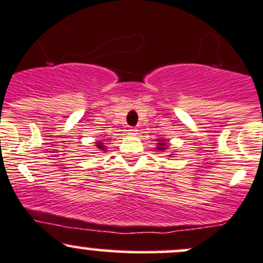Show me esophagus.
I'll return each instance as SVG.
<instances>
[{
  "instance_id": "obj_1",
  "label": "esophagus",
  "mask_w": 263,
  "mask_h": 263,
  "mask_svg": "<svg viewBox=\"0 0 263 263\" xmlns=\"http://www.w3.org/2000/svg\"><path fill=\"white\" fill-rule=\"evenodd\" d=\"M127 134L131 135V136H135V135L137 134V129L135 128V127H128V129H127Z\"/></svg>"
}]
</instances>
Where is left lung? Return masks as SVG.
I'll return each instance as SVG.
<instances>
[{
	"label": "left lung",
	"mask_w": 263,
	"mask_h": 263,
	"mask_svg": "<svg viewBox=\"0 0 263 263\" xmlns=\"http://www.w3.org/2000/svg\"><path fill=\"white\" fill-rule=\"evenodd\" d=\"M168 140H164V138H160V140H157V145H156V149H157L158 152H163L166 151V149H168ZM170 157H172V155H168Z\"/></svg>",
	"instance_id": "left-lung-1"
}]
</instances>
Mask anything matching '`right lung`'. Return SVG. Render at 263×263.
Returning a JSON list of instances; mask_svg holds the SVG:
<instances>
[{
	"instance_id": "add662e5",
	"label": "right lung",
	"mask_w": 263,
	"mask_h": 263,
	"mask_svg": "<svg viewBox=\"0 0 263 263\" xmlns=\"http://www.w3.org/2000/svg\"><path fill=\"white\" fill-rule=\"evenodd\" d=\"M96 148L101 149V151H107V148H106V146L103 145V141H96Z\"/></svg>"
}]
</instances>
